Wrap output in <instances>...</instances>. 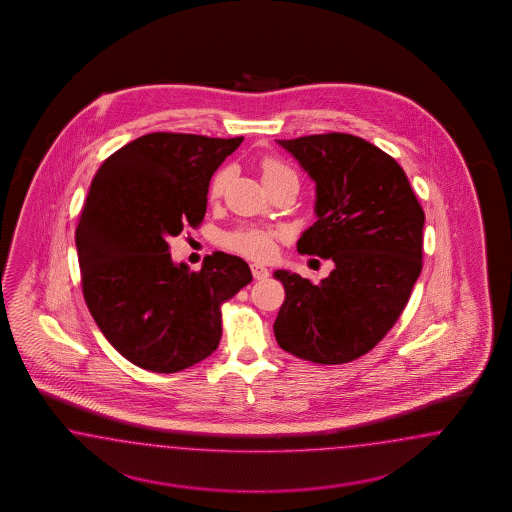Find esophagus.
<instances>
[{
	"label": "esophagus",
	"mask_w": 512,
	"mask_h": 512,
	"mask_svg": "<svg viewBox=\"0 0 512 512\" xmlns=\"http://www.w3.org/2000/svg\"><path fill=\"white\" fill-rule=\"evenodd\" d=\"M251 274H253V278L261 281V279H266L270 276V270L264 268L261 264H251Z\"/></svg>",
	"instance_id": "obj_1"
}]
</instances>
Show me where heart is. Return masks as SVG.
<instances>
[{"mask_svg": "<svg viewBox=\"0 0 512 512\" xmlns=\"http://www.w3.org/2000/svg\"><path fill=\"white\" fill-rule=\"evenodd\" d=\"M261 172H263L264 184L278 178L281 174L293 172L285 163H281L276 157H264L261 161ZM227 176L229 172L225 169L216 172V176L212 178L210 184V197L216 199L227 184ZM276 238L278 233L272 229H263V227H240L233 233H227L223 236V244L229 249H233L236 253L255 259V261H266L272 257L274 248H276Z\"/></svg>", "mask_w": 512, "mask_h": 512, "instance_id": "b5f03b06", "label": "heart"}]
</instances>
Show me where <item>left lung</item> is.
Returning a JSON list of instances; mask_svg holds the SVG:
<instances>
[{
  "instance_id": "1",
  "label": "left lung",
  "mask_w": 512,
  "mask_h": 512,
  "mask_svg": "<svg viewBox=\"0 0 512 512\" xmlns=\"http://www.w3.org/2000/svg\"><path fill=\"white\" fill-rule=\"evenodd\" d=\"M315 182L317 221L296 249L332 259L313 285L287 270L274 334L287 353L315 364L366 355L398 321L422 270L424 210L394 157L368 140L325 133L278 140Z\"/></svg>"
}]
</instances>
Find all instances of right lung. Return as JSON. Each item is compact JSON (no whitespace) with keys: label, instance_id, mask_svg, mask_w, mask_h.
<instances>
[{"label":"right lung","instance_id":"1","mask_svg":"<svg viewBox=\"0 0 512 512\" xmlns=\"http://www.w3.org/2000/svg\"><path fill=\"white\" fill-rule=\"evenodd\" d=\"M242 140L150 133L93 176L75 233L82 293L110 345L139 368L174 373L210 357L221 304L253 279L244 259L223 251L189 272L172 263L167 242L201 225L212 174Z\"/></svg>","mask_w":512,"mask_h":512}]
</instances>
